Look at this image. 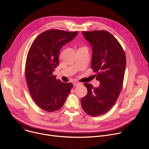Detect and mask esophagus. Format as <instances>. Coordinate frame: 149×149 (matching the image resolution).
Masks as SVG:
<instances>
[{"label":"esophagus","mask_w":149,"mask_h":149,"mask_svg":"<svg viewBox=\"0 0 149 149\" xmlns=\"http://www.w3.org/2000/svg\"><path fill=\"white\" fill-rule=\"evenodd\" d=\"M73 85H74V86L76 87V86H79V85H81V84L79 82H75L73 83Z\"/></svg>","instance_id":"1"}]
</instances>
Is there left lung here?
I'll return each mask as SVG.
<instances>
[{
    "label": "left lung",
    "mask_w": 149,
    "mask_h": 149,
    "mask_svg": "<svg viewBox=\"0 0 149 149\" xmlns=\"http://www.w3.org/2000/svg\"><path fill=\"white\" fill-rule=\"evenodd\" d=\"M92 45L91 67L100 86L84 83L87 94L81 98L84 111L91 116L108 112L116 103L123 87L126 65L124 51L115 37L105 31H82Z\"/></svg>",
    "instance_id": "left-lung-1"
}]
</instances>
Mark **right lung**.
<instances>
[{"label": "right lung", "instance_id": "1", "mask_svg": "<svg viewBox=\"0 0 149 149\" xmlns=\"http://www.w3.org/2000/svg\"><path fill=\"white\" fill-rule=\"evenodd\" d=\"M78 33L58 29L46 31L36 37L28 51L25 64L28 87L36 105L46 111L59 110L73 87L71 82L56 79L52 73L59 65L61 48Z\"/></svg>", "mask_w": 149, "mask_h": 149}]
</instances>
